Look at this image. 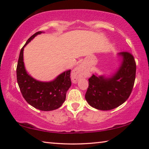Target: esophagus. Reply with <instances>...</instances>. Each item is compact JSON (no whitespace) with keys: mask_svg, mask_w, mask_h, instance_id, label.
Instances as JSON below:
<instances>
[{"mask_svg":"<svg viewBox=\"0 0 149 149\" xmlns=\"http://www.w3.org/2000/svg\"><path fill=\"white\" fill-rule=\"evenodd\" d=\"M85 74V69L82 65H80L79 66L77 67L72 73V80L73 83H75H75L77 81V80L79 79L80 77L84 76Z\"/></svg>","mask_w":149,"mask_h":149,"instance_id":"1","label":"esophagus"}]
</instances>
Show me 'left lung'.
<instances>
[{
  "mask_svg": "<svg viewBox=\"0 0 149 149\" xmlns=\"http://www.w3.org/2000/svg\"><path fill=\"white\" fill-rule=\"evenodd\" d=\"M122 62L112 77L97 76L89 79L85 99L90 106L100 110L114 109L125 102L132 93L136 74V63L129 52L118 53Z\"/></svg>",
  "mask_w": 149,
  "mask_h": 149,
  "instance_id": "obj_1",
  "label": "left lung"
}]
</instances>
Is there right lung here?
I'll use <instances>...</instances> for the list:
<instances>
[{
  "label": "right lung",
  "instance_id": "obj_1",
  "mask_svg": "<svg viewBox=\"0 0 149 149\" xmlns=\"http://www.w3.org/2000/svg\"><path fill=\"white\" fill-rule=\"evenodd\" d=\"M42 31L30 37L22 48L16 68L17 81L23 97L32 107L42 111L56 110L61 107L65 100V95L72 85L70 72L68 70L50 82L35 79L27 74L24 63V49L27 44Z\"/></svg>",
  "mask_w": 149,
  "mask_h": 149
}]
</instances>
